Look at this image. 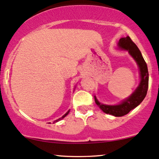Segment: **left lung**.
I'll list each match as a JSON object with an SVG mask.
<instances>
[{
  "label": "left lung",
  "instance_id": "8db88e82",
  "mask_svg": "<svg viewBox=\"0 0 159 159\" xmlns=\"http://www.w3.org/2000/svg\"><path fill=\"white\" fill-rule=\"evenodd\" d=\"M119 47L121 49L128 51L134 60H136L139 67L141 82L139 87L134 92L130 97L127 98L125 101L118 105H102L99 102L94 96L95 102L99 107L102 111L107 114H111L114 116H123L128 113L131 110L138 106L144 100L147 95L149 83V74L146 62L142 55L140 50L136 44L133 42L129 36L126 38H122L119 40Z\"/></svg>",
  "mask_w": 159,
  "mask_h": 159
}]
</instances>
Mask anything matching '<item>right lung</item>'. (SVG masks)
Returning a JSON list of instances; mask_svg holds the SVG:
<instances>
[{
  "label": "right lung",
  "instance_id": "obj_1",
  "mask_svg": "<svg viewBox=\"0 0 159 159\" xmlns=\"http://www.w3.org/2000/svg\"><path fill=\"white\" fill-rule=\"evenodd\" d=\"M69 111H68V112H67V113H66V114H65V115H64V116H62V118H61V119H57V120H56V121H54V123H55V122H57V121H60V119H63V118H64V117H65V116H67V115H68V113H69Z\"/></svg>",
  "mask_w": 159,
  "mask_h": 159
}]
</instances>
